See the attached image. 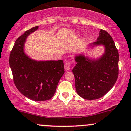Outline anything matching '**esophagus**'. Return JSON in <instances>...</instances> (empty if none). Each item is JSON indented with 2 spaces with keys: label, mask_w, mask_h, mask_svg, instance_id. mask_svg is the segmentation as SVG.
I'll use <instances>...</instances> for the list:
<instances>
[{
  "label": "esophagus",
  "mask_w": 131,
  "mask_h": 131,
  "mask_svg": "<svg viewBox=\"0 0 131 131\" xmlns=\"http://www.w3.org/2000/svg\"><path fill=\"white\" fill-rule=\"evenodd\" d=\"M70 67H71V63L70 61H66L65 63H64V69H65V70L67 71L70 70Z\"/></svg>",
  "instance_id": "esophagus-1"
}]
</instances>
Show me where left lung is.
Segmentation results:
<instances>
[{
    "label": "left lung",
    "instance_id": "8db88e82",
    "mask_svg": "<svg viewBox=\"0 0 131 131\" xmlns=\"http://www.w3.org/2000/svg\"><path fill=\"white\" fill-rule=\"evenodd\" d=\"M103 46L104 53L97 59L84 54L76 55L77 63L73 69L77 94L87 100L101 98L112 89L119 74V53L112 37L100 29L97 41L89 46Z\"/></svg>",
    "mask_w": 131,
    "mask_h": 131
}]
</instances>
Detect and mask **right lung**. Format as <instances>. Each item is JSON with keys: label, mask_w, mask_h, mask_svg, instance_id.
Listing matches in <instances>:
<instances>
[{"label": "right lung", "mask_w": 131, "mask_h": 131, "mask_svg": "<svg viewBox=\"0 0 131 131\" xmlns=\"http://www.w3.org/2000/svg\"><path fill=\"white\" fill-rule=\"evenodd\" d=\"M38 28L33 27L16 39L10 53L9 63L18 91L31 100L44 101L54 95L64 68L63 60L37 61L25 53L27 37Z\"/></svg>", "instance_id": "right-lung-1"}]
</instances>
